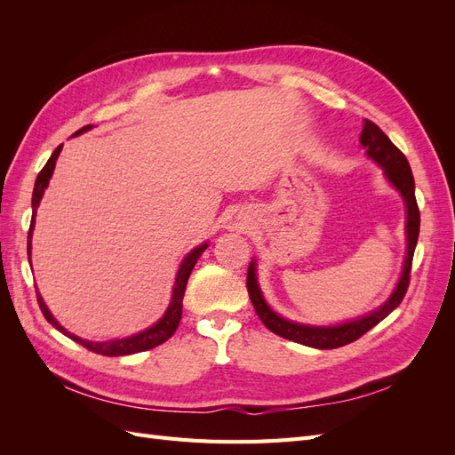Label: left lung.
I'll return each mask as SVG.
<instances>
[{
	"label": "left lung",
	"instance_id": "left-lung-1",
	"mask_svg": "<svg viewBox=\"0 0 455 455\" xmlns=\"http://www.w3.org/2000/svg\"><path fill=\"white\" fill-rule=\"evenodd\" d=\"M361 144L366 148V156L374 159L379 167L383 169L387 180L398 189V194L403 196L406 204V259H404V269L401 279L396 283V288L393 291L391 298L385 301V304L370 313L363 319H356L346 324H336V326H309V324H299L283 319L281 315L275 313L267 304L256 281V264L251 261L249 273H246V288H249V296L252 306L259 316V321L264 323L273 334L281 338L292 339L301 346L315 347V349H336L341 346H347V343L359 339L363 334H366L370 328H374L378 323H381L385 316H387L393 309L401 306V301L408 291L410 284V271H411V258H414V251L419 237V209L416 201V184L414 176H411L410 163L404 157V154L398 149L389 136L385 134L376 123L364 121L363 134H361Z\"/></svg>",
	"mask_w": 455,
	"mask_h": 455
}]
</instances>
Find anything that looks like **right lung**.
<instances>
[{
	"mask_svg": "<svg viewBox=\"0 0 455 455\" xmlns=\"http://www.w3.org/2000/svg\"><path fill=\"white\" fill-rule=\"evenodd\" d=\"M92 129V125H85L84 129H79L77 132H74V136L77 134H84L85 131ZM62 149V144L52 151V156L49 157V161L45 163V167L41 169V172L37 174L36 178V186H34V194H32V222H30V231H28V258H30V251H32V231H34V224H36V211L39 206V201L41 197H44V191L45 188L49 186V180L52 176V171H54V164H57V159H59V154ZM209 244H199L197 249L191 251L184 261L180 269H178V275H176V281H174V288H172V299L171 304L167 307V311H164V315L161 316V319L154 324L149 326L148 330H144V332L140 334H134V336H129V338H123V339H112V341H89V339H81L74 334L68 332L66 328H62L57 321H54V316L51 315V311L47 309L44 298L39 296L37 292V304H39V309L41 313H44L45 319L57 328L60 330V332L64 336H68L70 339L81 343V346L87 347L89 351L92 353H99V355H106V356H121V355H134V353H140V351H148V349H154L157 346H161L163 341H167L178 328V323H180L182 319V299H184V292H186V284H188V279H189V273L191 269L196 267L199 256L203 254V251L206 249Z\"/></svg>",
	"mask_w": 455,
	"mask_h": 455,
	"instance_id": "1",
	"label": "right lung"
}]
</instances>
